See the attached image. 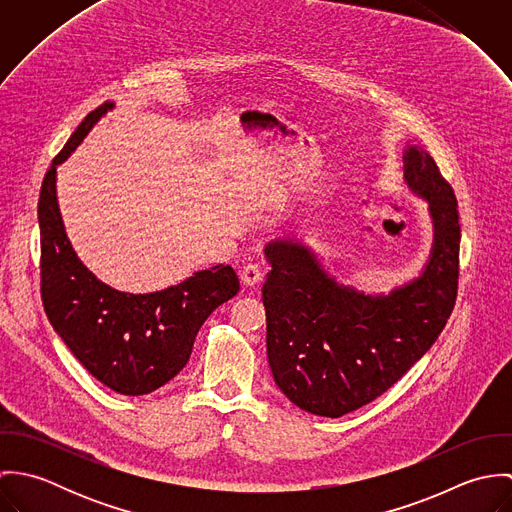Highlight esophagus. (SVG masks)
I'll use <instances>...</instances> for the list:
<instances>
[{
	"mask_svg": "<svg viewBox=\"0 0 512 512\" xmlns=\"http://www.w3.org/2000/svg\"><path fill=\"white\" fill-rule=\"evenodd\" d=\"M240 280H242L244 286L254 288V286H258L260 280H262V270H260L256 264H248V266H244V270L240 272Z\"/></svg>",
	"mask_w": 512,
	"mask_h": 512,
	"instance_id": "esophagus-1",
	"label": "esophagus"
}]
</instances>
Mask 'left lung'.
Returning a JSON list of instances; mask_svg holds the SVG:
<instances>
[{
    "instance_id": "8db88e82",
    "label": "left lung",
    "mask_w": 512,
    "mask_h": 512,
    "mask_svg": "<svg viewBox=\"0 0 512 512\" xmlns=\"http://www.w3.org/2000/svg\"><path fill=\"white\" fill-rule=\"evenodd\" d=\"M404 183L428 203L434 240L412 280L388 293L337 280L303 238H276L266 307L268 363L280 390L309 414L341 418L398 382L436 343L457 297L459 213L434 157L406 144Z\"/></svg>"
}]
</instances>
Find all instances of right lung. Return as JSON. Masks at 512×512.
Returning a JSON list of instances; mask_svg holds the SVG:
<instances>
[{"label": "right lung", "mask_w": 512, "mask_h": 512, "mask_svg": "<svg viewBox=\"0 0 512 512\" xmlns=\"http://www.w3.org/2000/svg\"><path fill=\"white\" fill-rule=\"evenodd\" d=\"M114 106L104 102L90 112L45 175L37 211L41 297L53 329L80 365L114 392L142 396L187 365L201 325L238 293L240 282L230 266L217 264L165 290L120 292L80 262L59 209L57 167Z\"/></svg>", "instance_id": "obj_1"}]
</instances>
